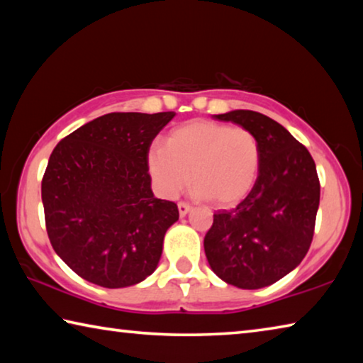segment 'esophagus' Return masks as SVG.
I'll use <instances>...</instances> for the list:
<instances>
[{"instance_id": "1", "label": "esophagus", "mask_w": 363, "mask_h": 363, "mask_svg": "<svg viewBox=\"0 0 363 363\" xmlns=\"http://www.w3.org/2000/svg\"><path fill=\"white\" fill-rule=\"evenodd\" d=\"M177 210H179V216L184 218L186 214L190 211V205L189 203H184V201H181L179 205H177Z\"/></svg>"}]
</instances>
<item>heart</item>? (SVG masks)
<instances>
[{
  "mask_svg": "<svg viewBox=\"0 0 363 363\" xmlns=\"http://www.w3.org/2000/svg\"><path fill=\"white\" fill-rule=\"evenodd\" d=\"M147 168L160 195L173 199L190 182L195 195L218 206L240 203L253 190L261 168V145L253 131L211 120L174 128L167 144H153Z\"/></svg>",
  "mask_w": 363,
  "mask_h": 363,
  "instance_id": "b5f03b06",
  "label": "heart"
}]
</instances>
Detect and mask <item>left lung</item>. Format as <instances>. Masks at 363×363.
<instances>
[{"instance_id":"1","label":"left lung","mask_w":363,"mask_h":363,"mask_svg":"<svg viewBox=\"0 0 363 363\" xmlns=\"http://www.w3.org/2000/svg\"><path fill=\"white\" fill-rule=\"evenodd\" d=\"M256 134L261 168L235 210L214 214L205 255L225 284L257 290L275 284L304 259L314 237L320 182L309 150L269 116L253 110L214 115Z\"/></svg>"}]
</instances>
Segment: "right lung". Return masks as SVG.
Here are the masks:
<instances>
[{"instance_id":"add662e5","label":"right lung","mask_w":363,"mask_h":363,"mask_svg":"<svg viewBox=\"0 0 363 363\" xmlns=\"http://www.w3.org/2000/svg\"><path fill=\"white\" fill-rule=\"evenodd\" d=\"M174 115H102L49 157L41 182L48 237L60 259L91 284L131 286L158 266L179 211L153 195L147 152Z\"/></svg>"}]
</instances>
